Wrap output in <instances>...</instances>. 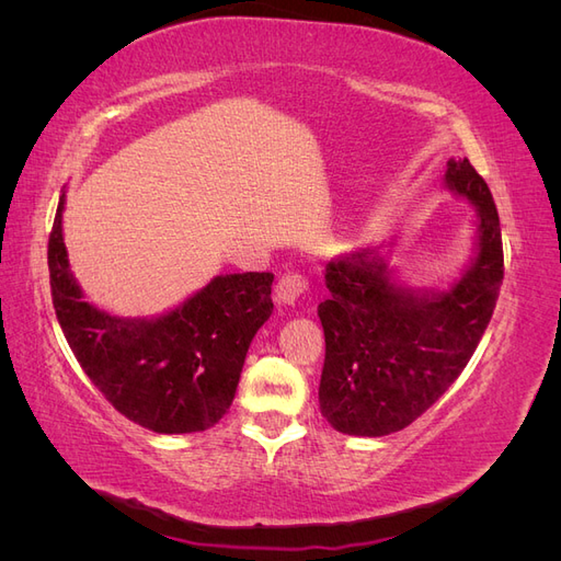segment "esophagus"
Returning <instances> with one entry per match:
<instances>
[{"label":"esophagus","instance_id":"34e87169","mask_svg":"<svg viewBox=\"0 0 561 561\" xmlns=\"http://www.w3.org/2000/svg\"><path fill=\"white\" fill-rule=\"evenodd\" d=\"M307 287L309 283L301 274H295V271L293 274H285L276 285V301L283 304V307H295L297 299L307 293Z\"/></svg>","mask_w":561,"mask_h":561}]
</instances>
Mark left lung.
Masks as SVG:
<instances>
[{
  "label": "left lung",
  "instance_id": "8db88e82",
  "mask_svg": "<svg viewBox=\"0 0 561 561\" xmlns=\"http://www.w3.org/2000/svg\"><path fill=\"white\" fill-rule=\"evenodd\" d=\"M445 184L478 210V252L449 290L396 285L379 248L325 266L318 400L339 433L379 437L410 426L461 375L494 313L503 283L496 203L468 159L447 161Z\"/></svg>",
  "mask_w": 561,
  "mask_h": 561
}]
</instances>
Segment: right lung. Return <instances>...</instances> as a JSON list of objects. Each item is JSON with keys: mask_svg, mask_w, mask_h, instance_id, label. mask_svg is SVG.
<instances>
[{"mask_svg": "<svg viewBox=\"0 0 561 561\" xmlns=\"http://www.w3.org/2000/svg\"><path fill=\"white\" fill-rule=\"evenodd\" d=\"M60 196L48 236L54 309L75 358L116 412L154 433L206 431L227 414L252 336L274 311V274L213 278L159 318H118L83 299L62 243Z\"/></svg>", "mask_w": 561, "mask_h": 561, "instance_id": "1", "label": "right lung"}]
</instances>
